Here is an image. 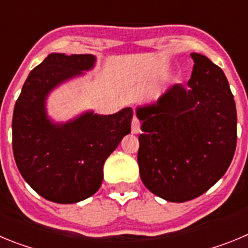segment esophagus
Segmentation results:
<instances>
[{"mask_svg":"<svg viewBox=\"0 0 248 248\" xmlns=\"http://www.w3.org/2000/svg\"><path fill=\"white\" fill-rule=\"evenodd\" d=\"M140 131V120L138 119L137 117L133 118V120H131V133L133 134H138Z\"/></svg>","mask_w":248,"mask_h":248,"instance_id":"obj_1","label":"esophagus"}]
</instances>
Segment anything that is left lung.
<instances>
[{
  "instance_id": "1",
  "label": "left lung",
  "mask_w": 248,
  "mask_h": 248,
  "mask_svg": "<svg viewBox=\"0 0 248 248\" xmlns=\"http://www.w3.org/2000/svg\"><path fill=\"white\" fill-rule=\"evenodd\" d=\"M194 61L187 87L172 85L153 105L137 109L138 164L144 185L159 198H198L229 169L237 143V114L227 78L207 57Z\"/></svg>"
}]
</instances>
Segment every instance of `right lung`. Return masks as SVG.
Returning a JSON list of instances; mask_svg holds the SVG:
<instances>
[{
    "mask_svg": "<svg viewBox=\"0 0 248 248\" xmlns=\"http://www.w3.org/2000/svg\"><path fill=\"white\" fill-rule=\"evenodd\" d=\"M94 63L92 54L50 53L30 73L13 110L17 168L34 191L57 203L79 202L95 194L105 160L130 133L131 108L111 115L87 111L64 124L47 117L49 92Z\"/></svg>",
    "mask_w": 248,
    "mask_h": 248,
    "instance_id": "1",
    "label": "right lung"
}]
</instances>
